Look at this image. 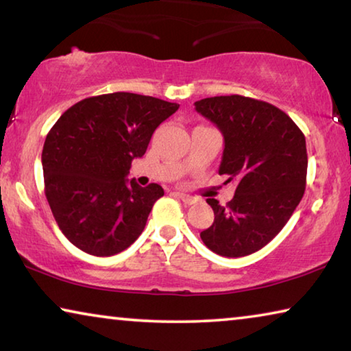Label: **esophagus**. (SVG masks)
Instances as JSON below:
<instances>
[{
	"instance_id": "1",
	"label": "esophagus",
	"mask_w": 351,
	"mask_h": 351,
	"mask_svg": "<svg viewBox=\"0 0 351 351\" xmlns=\"http://www.w3.org/2000/svg\"><path fill=\"white\" fill-rule=\"evenodd\" d=\"M176 197L180 198V199L182 201V203H184V204H187V206L193 204L195 201H197V199H195L193 197H190V195H186V193H182V192H176Z\"/></svg>"
}]
</instances>
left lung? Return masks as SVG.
Returning a JSON list of instances; mask_svg holds the SVG:
<instances>
[{"instance_id": "left-lung-1", "label": "left lung", "mask_w": 351, "mask_h": 351, "mask_svg": "<svg viewBox=\"0 0 351 351\" xmlns=\"http://www.w3.org/2000/svg\"><path fill=\"white\" fill-rule=\"evenodd\" d=\"M195 110L223 133L218 173L237 182L226 206L206 199L215 219L201 240L223 257H245L280 232L304 197L305 136L277 106L239 94L201 99Z\"/></svg>"}]
</instances>
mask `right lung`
Segmentation results:
<instances>
[{"label":"right lung","mask_w":351,"mask_h":351,"mask_svg":"<svg viewBox=\"0 0 351 351\" xmlns=\"http://www.w3.org/2000/svg\"><path fill=\"white\" fill-rule=\"evenodd\" d=\"M178 104L133 93L83 99L47 133L41 164L45 195L63 235L83 252L110 257L142 234L159 184L128 182L132 161Z\"/></svg>","instance_id":"right-lung-1"}]
</instances>
